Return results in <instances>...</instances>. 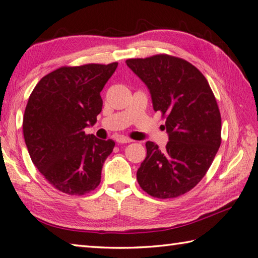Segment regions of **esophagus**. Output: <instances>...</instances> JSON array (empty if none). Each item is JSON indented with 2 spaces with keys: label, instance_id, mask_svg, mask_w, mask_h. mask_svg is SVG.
I'll return each instance as SVG.
<instances>
[{
  "label": "esophagus",
  "instance_id": "esophagus-1",
  "mask_svg": "<svg viewBox=\"0 0 258 258\" xmlns=\"http://www.w3.org/2000/svg\"><path fill=\"white\" fill-rule=\"evenodd\" d=\"M116 142H118V144H130V142H132V140L126 137H117Z\"/></svg>",
  "mask_w": 258,
  "mask_h": 258
}]
</instances>
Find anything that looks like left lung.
Returning <instances> with one entry per match:
<instances>
[{"label":"left lung","instance_id":"left-lung-1","mask_svg":"<svg viewBox=\"0 0 258 258\" xmlns=\"http://www.w3.org/2000/svg\"><path fill=\"white\" fill-rule=\"evenodd\" d=\"M148 87L155 111L165 117L164 150L147 141L138 169L140 187L157 199L189 191L209 170L219 149L222 118L209 83L194 65L169 55L126 60Z\"/></svg>","mask_w":258,"mask_h":258}]
</instances>
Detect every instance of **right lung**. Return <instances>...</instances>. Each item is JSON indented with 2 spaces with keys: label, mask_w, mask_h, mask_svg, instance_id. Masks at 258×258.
<instances>
[{
  "label": "right lung",
  "mask_w": 258,
  "mask_h": 258,
  "mask_svg": "<svg viewBox=\"0 0 258 258\" xmlns=\"http://www.w3.org/2000/svg\"><path fill=\"white\" fill-rule=\"evenodd\" d=\"M118 63L63 67L48 73L28 99L23 132L32 162L56 189L84 195L100 185L114 142L85 128L96 122L100 93Z\"/></svg>",
  "instance_id": "1"
}]
</instances>
